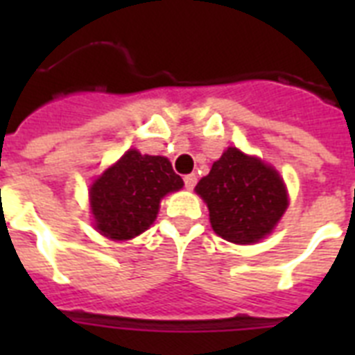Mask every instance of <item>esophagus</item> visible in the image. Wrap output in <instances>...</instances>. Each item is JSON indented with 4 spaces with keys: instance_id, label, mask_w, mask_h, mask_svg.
<instances>
[{
    "instance_id": "34e87169",
    "label": "esophagus",
    "mask_w": 355,
    "mask_h": 355,
    "mask_svg": "<svg viewBox=\"0 0 355 355\" xmlns=\"http://www.w3.org/2000/svg\"><path fill=\"white\" fill-rule=\"evenodd\" d=\"M195 184H197V177H195V173H191V175H186L184 177V186L188 189H193Z\"/></svg>"
}]
</instances>
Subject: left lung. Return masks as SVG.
<instances>
[{
	"instance_id": "1",
	"label": "left lung",
	"mask_w": 355,
	"mask_h": 355,
	"mask_svg": "<svg viewBox=\"0 0 355 355\" xmlns=\"http://www.w3.org/2000/svg\"><path fill=\"white\" fill-rule=\"evenodd\" d=\"M195 189L208 205L217 236L237 245L256 243L270 234L287 208L280 175L236 147H228L214 162Z\"/></svg>"
}]
</instances>
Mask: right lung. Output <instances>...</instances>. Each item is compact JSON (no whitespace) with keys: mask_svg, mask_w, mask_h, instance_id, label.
Here are the masks:
<instances>
[{"mask_svg":"<svg viewBox=\"0 0 355 355\" xmlns=\"http://www.w3.org/2000/svg\"><path fill=\"white\" fill-rule=\"evenodd\" d=\"M182 186L167 158L127 150L90 188L96 228L118 241L138 236L156 219L162 197Z\"/></svg>","mask_w":355,"mask_h":355,"instance_id":"obj_1","label":"right lung"}]
</instances>
